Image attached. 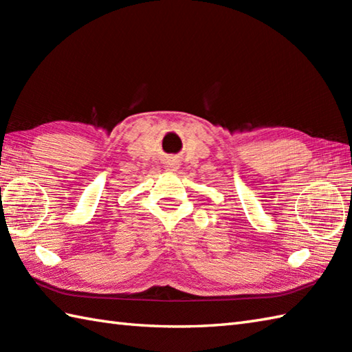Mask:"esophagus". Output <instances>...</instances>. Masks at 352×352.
I'll use <instances>...</instances> for the list:
<instances>
[{"mask_svg": "<svg viewBox=\"0 0 352 352\" xmlns=\"http://www.w3.org/2000/svg\"><path fill=\"white\" fill-rule=\"evenodd\" d=\"M166 170H175L177 168H178V164H177V162L174 160V159H169L168 162H166Z\"/></svg>", "mask_w": 352, "mask_h": 352, "instance_id": "esophagus-1", "label": "esophagus"}]
</instances>
